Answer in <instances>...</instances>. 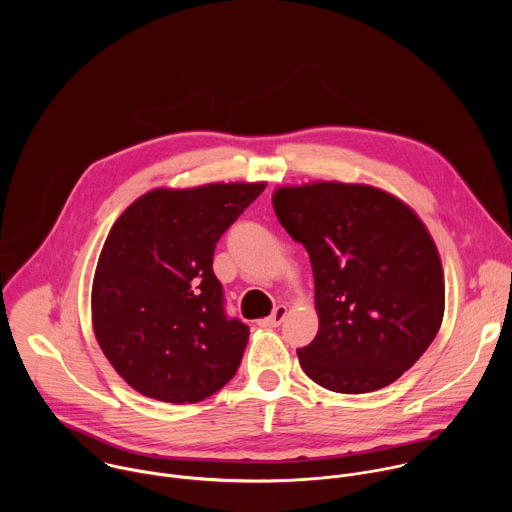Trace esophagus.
Wrapping results in <instances>:
<instances>
[{"instance_id":"esophagus-1","label":"esophagus","mask_w":512,"mask_h":512,"mask_svg":"<svg viewBox=\"0 0 512 512\" xmlns=\"http://www.w3.org/2000/svg\"><path fill=\"white\" fill-rule=\"evenodd\" d=\"M285 316H287V308L285 306H277L269 318L259 320V326H263V328H277L285 320Z\"/></svg>"}]
</instances>
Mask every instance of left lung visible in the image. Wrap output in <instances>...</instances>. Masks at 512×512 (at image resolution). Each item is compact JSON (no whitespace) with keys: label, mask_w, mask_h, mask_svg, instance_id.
Masks as SVG:
<instances>
[{"label":"left lung","mask_w":512,"mask_h":512,"mask_svg":"<svg viewBox=\"0 0 512 512\" xmlns=\"http://www.w3.org/2000/svg\"><path fill=\"white\" fill-rule=\"evenodd\" d=\"M273 210L314 271L320 328L298 348L304 373L346 395L395 383L446 308L442 259L421 218L381 188L344 182L281 186Z\"/></svg>","instance_id":"8db88e82"}]
</instances>
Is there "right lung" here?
<instances>
[{
  "label": "right lung",
  "mask_w": 512,
  "mask_h": 512,
  "mask_svg": "<svg viewBox=\"0 0 512 512\" xmlns=\"http://www.w3.org/2000/svg\"><path fill=\"white\" fill-rule=\"evenodd\" d=\"M263 190L265 182L156 188L111 227L93 279V330L137 393L198 403L237 373L249 328L225 314L212 253Z\"/></svg>",
  "instance_id": "1"
}]
</instances>
